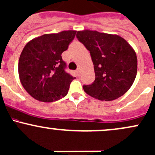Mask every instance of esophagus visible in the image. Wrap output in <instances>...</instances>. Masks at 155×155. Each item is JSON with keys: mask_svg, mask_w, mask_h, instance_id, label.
Segmentation results:
<instances>
[{"mask_svg": "<svg viewBox=\"0 0 155 155\" xmlns=\"http://www.w3.org/2000/svg\"><path fill=\"white\" fill-rule=\"evenodd\" d=\"M76 74H77L78 76H79V75H80V68L76 69Z\"/></svg>", "mask_w": 155, "mask_h": 155, "instance_id": "34e87169", "label": "esophagus"}]
</instances>
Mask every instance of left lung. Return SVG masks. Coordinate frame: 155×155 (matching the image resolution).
I'll return each instance as SVG.
<instances>
[{
  "label": "left lung",
  "mask_w": 155,
  "mask_h": 155,
  "mask_svg": "<svg viewBox=\"0 0 155 155\" xmlns=\"http://www.w3.org/2000/svg\"><path fill=\"white\" fill-rule=\"evenodd\" d=\"M78 40L90 51L94 65L95 80L83 89L101 101L122 96L135 81L137 56L130 44L118 35L84 30L76 34Z\"/></svg>",
  "instance_id": "1"
}]
</instances>
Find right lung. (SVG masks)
Segmentation results:
<instances>
[{
	"label": "right lung",
	"instance_id": "add662e5",
	"mask_svg": "<svg viewBox=\"0 0 155 155\" xmlns=\"http://www.w3.org/2000/svg\"><path fill=\"white\" fill-rule=\"evenodd\" d=\"M76 31L47 34L33 39L22 51L18 73L22 85L35 99L51 102L68 94L76 78L65 71L62 54L74 40Z\"/></svg>",
	"mask_w": 155,
	"mask_h": 155
}]
</instances>
